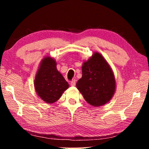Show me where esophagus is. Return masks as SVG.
Wrapping results in <instances>:
<instances>
[{
	"mask_svg": "<svg viewBox=\"0 0 149 149\" xmlns=\"http://www.w3.org/2000/svg\"><path fill=\"white\" fill-rule=\"evenodd\" d=\"M75 84H76V81H75V79H73L72 81H71V82H70V84H71L72 86H75Z\"/></svg>",
	"mask_w": 149,
	"mask_h": 149,
	"instance_id": "34e87169",
	"label": "esophagus"
}]
</instances>
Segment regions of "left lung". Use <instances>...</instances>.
Returning <instances> with one entry per match:
<instances>
[{
	"instance_id": "left-lung-1",
	"label": "left lung",
	"mask_w": 149,
	"mask_h": 149,
	"mask_svg": "<svg viewBox=\"0 0 149 149\" xmlns=\"http://www.w3.org/2000/svg\"><path fill=\"white\" fill-rule=\"evenodd\" d=\"M115 84L114 76L110 65L101 54L97 52L84 63L82 77L78 80L76 86L88 103L99 107L112 99Z\"/></svg>"
}]
</instances>
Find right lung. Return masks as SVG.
I'll use <instances>...</instances> for the list:
<instances>
[{
    "label": "right lung",
    "instance_id": "add662e5",
    "mask_svg": "<svg viewBox=\"0 0 149 149\" xmlns=\"http://www.w3.org/2000/svg\"><path fill=\"white\" fill-rule=\"evenodd\" d=\"M56 66L54 59L45 58L42 60L35 79V87L37 94L47 103L56 102L69 87Z\"/></svg>",
    "mask_w": 149,
    "mask_h": 149
}]
</instances>
